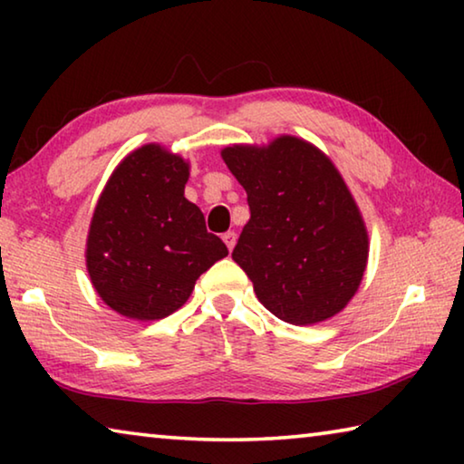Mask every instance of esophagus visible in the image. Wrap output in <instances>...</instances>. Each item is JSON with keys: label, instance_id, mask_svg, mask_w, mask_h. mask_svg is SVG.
<instances>
[{"label": "esophagus", "instance_id": "34e87169", "mask_svg": "<svg viewBox=\"0 0 464 464\" xmlns=\"http://www.w3.org/2000/svg\"><path fill=\"white\" fill-rule=\"evenodd\" d=\"M223 241H225V246H227V247L233 249V247H235V243H237V233H235V231H227V233H223Z\"/></svg>", "mask_w": 464, "mask_h": 464}]
</instances>
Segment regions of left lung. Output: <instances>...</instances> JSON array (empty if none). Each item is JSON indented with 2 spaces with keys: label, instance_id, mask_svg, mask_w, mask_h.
Masks as SVG:
<instances>
[{
  "label": "left lung",
  "instance_id": "left-lung-1",
  "mask_svg": "<svg viewBox=\"0 0 464 464\" xmlns=\"http://www.w3.org/2000/svg\"><path fill=\"white\" fill-rule=\"evenodd\" d=\"M223 160L249 204L231 256L260 303L293 325L340 313L364 276L368 235L334 163L296 137L227 147Z\"/></svg>",
  "mask_w": 464,
  "mask_h": 464
}]
</instances>
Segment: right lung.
I'll return each instance as SVG.
<instances>
[{"label":"right lung","mask_w":464,"mask_h":464,"mask_svg":"<svg viewBox=\"0 0 464 464\" xmlns=\"http://www.w3.org/2000/svg\"><path fill=\"white\" fill-rule=\"evenodd\" d=\"M188 163L160 145L124 160L102 192L88 235V272L108 307L140 321L168 317L196 280L229 254L186 200Z\"/></svg>","instance_id":"right-lung-1"}]
</instances>
